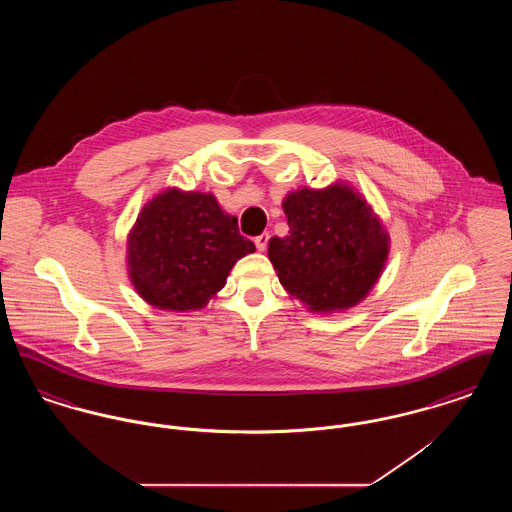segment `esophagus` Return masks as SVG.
I'll use <instances>...</instances> for the list:
<instances>
[{
	"label": "esophagus",
	"mask_w": 512,
	"mask_h": 512,
	"mask_svg": "<svg viewBox=\"0 0 512 512\" xmlns=\"http://www.w3.org/2000/svg\"><path fill=\"white\" fill-rule=\"evenodd\" d=\"M268 238H270V236H268V232H263L261 236H257V238H255V245H257V249H259V251H265V249H267Z\"/></svg>",
	"instance_id": "34e87169"
}]
</instances>
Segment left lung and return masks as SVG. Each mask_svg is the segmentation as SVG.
I'll use <instances>...</instances> for the list:
<instances>
[{
    "instance_id": "1",
    "label": "left lung",
    "mask_w": 512,
    "mask_h": 512,
    "mask_svg": "<svg viewBox=\"0 0 512 512\" xmlns=\"http://www.w3.org/2000/svg\"><path fill=\"white\" fill-rule=\"evenodd\" d=\"M290 232L270 238L268 259L286 292L311 311L357 305L376 284L390 238L363 195L345 184L286 195Z\"/></svg>"
}]
</instances>
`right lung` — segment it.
Returning <instances> with one entry per match:
<instances>
[{
	"label": "right lung",
	"mask_w": 512,
	"mask_h": 512,
	"mask_svg": "<svg viewBox=\"0 0 512 512\" xmlns=\"http://www.w3.org/2000/svg\"><path fill=\"white\" fill-rule=\"evenodd\" d=\"M255 244L238 230V219L220 209L213 194L155 195L128 234V274L149 305L192 311L224 288L238 259Z\"/></svg>",
	"instance_id": "right-lung-1"
}]
</instances>
